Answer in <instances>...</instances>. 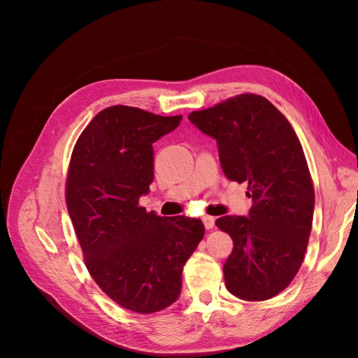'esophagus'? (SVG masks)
Here are the masks:
<instances>
[{
  "instance_id": "esophagus-1",
  "label": "esophagus",
  "mask_w": 358,
  "mask_h": 358,
  "mask_svg": "<svg viewBox=\"0 0 358 358\" xmlns=\"http://www.w3.org/2000/svg\"><path fill=\"white\" fill-rule=\"evenodd\" d=\"M202 222H203V227H206L207 229L214 228V217H211V216H203V217H202Z\"/></svg>"
}]
</instances>
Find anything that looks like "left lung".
<instances>
[{
	"mask_svg": "<svg viewBox=\"0 0 358 358\" xmlns=\"http://www.w3.org/2000/svg\"><path fill=\"white\" fill-rule=\"evenodd\" d=\"M189 120L217 141L224 176L246 181L253 202L248 217L216 220L234 241L223 265L227 288L241 300L273 299L299 273L312 229L315 190L300 141L278 108L252 93L193 110Z\"/></svg>",
	"mask_w": 358,
	"mask_h": 358,
	"instance_id": "left-lung-1",
	"label": "left lung"
}]
</instances>
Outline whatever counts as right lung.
<instances>
[{"instance_id": "obj_1", "label": "right lung", "mask_w": 358, "mask_h": 358, "mask_svg": "<svg viewBox=\"0 0 358 358\" xmlns=\"http://www.w3.org/2000/svg\"><path fill=\"white\" fill-rule=\"evenodd\" d=\"M181 115L115 105L100 110L71 152L66 203L91 278L110 300L136 313L166 309L203 237L201 219L160 217L139 206L155 178L152 142Z\"/></svg>"}]
</instances>
